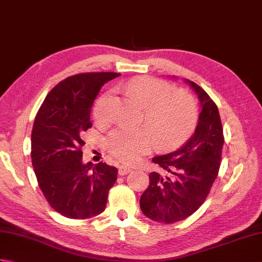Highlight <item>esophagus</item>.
I'll list each match as a JSON object with an SVG mask.
<instances>
[{
    "instance_id": "34e87169",
    "label": "esophagus",
    "mask_w": 262,
    "mask_h": 262,
    "mask_svg": "<svg viewBox=\"0 0 262 262\" xmlns=\"http://www.w3.org/2000/svg\"><path fill=\"white\" fill-rule=\"evenodd\" d=\"M132 170L130 169H127L126 166H119V169H118V174L119 176H125V174H127V173H129Z\"/></svg>"
}]
</instances>
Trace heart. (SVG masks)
Wrapping results in <instances>:
<instances>
[{"mask_svg": "<svg viewBox=\"0 0 262 262\" xmlns=\"http://www.w3.org/2000/svg\"><path fill=\"white\" fill-rule=\"evenodd\" d=\"M143 108V122L147 129L118 128L108 137L109 153L118 162L132 165L151 149L153 137L161 148H171L192 134L198 120V107L186 91L174 90L169 82L151 76H138L118 86ZM113 113V94L103 93L93 108L97 124H107Z\"/></svg>", "mask_w": 262, "mask_h": 262, "instance_id": "1", "label": "heart"}]
</instances>
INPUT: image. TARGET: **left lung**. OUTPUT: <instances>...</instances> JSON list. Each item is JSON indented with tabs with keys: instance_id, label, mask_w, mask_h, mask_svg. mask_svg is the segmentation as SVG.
Here are the masks:
<instances>
[{
	"instance_id": "obj_1",
	"label": "left lung",
	"mask_w": 262,
	"mask_h": 262,
	"mask_svg": "<svg viewBox=\"0 0 262 262\" xmlns=\"http://www.w3.org/2000/svg\"><path fill=\"white\" fill-rule=\"evenodd\" d=\"M188 82L202 104L198 125L185 145L152 159L160 170L149 173L140 199L143 214L159 223L192 215L207 198L221 166L224 135L219 108L203 88Z\"/></svg>"
}]
</instances>
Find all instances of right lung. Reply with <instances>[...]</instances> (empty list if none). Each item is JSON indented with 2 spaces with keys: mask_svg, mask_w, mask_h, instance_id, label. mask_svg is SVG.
I'll use <instances>...</instances> for the list:
<instances>
[{
  "mask_svg": "<svg viewBox=\"0 0 262 262\" xmlns=\"http://www.w3.org/2000/svg\"><path fill=\"white\" fill-rule=\"evenodd\" d=\"M114 72H90L66 77L43 100L33 122L31 160L48 204L60 215L86 220L101 214L118 170L100 162L82 163L83 133L90 121L94 99Z\"/></svg>",
  "mask_w": 262,
  "mask_h": 262,
  "instance_id": "1",
  "label": "right lung"
}]
</instances>
